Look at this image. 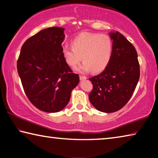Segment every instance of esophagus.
Wrapping results in <instances>:
<instances>
[{
    "label": "esophagus",
    "mask_w": 158,
    "mask_h": 158,
    "mask_svg": "<svg viewBox=\"0 0 158 158\" xmlns=\"http://www.w3.org/2000/svg\"><path fill=\"white\" fill-rule=\"evenodd\" d=\"M79 79H80V80H81V81H83V80H85V79H86V77H85V76L80 75V76H79Z\"/></svg>",
    "instance_id": "obj_1"
}]
</instances>
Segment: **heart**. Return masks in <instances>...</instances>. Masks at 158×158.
I'll list each match as a JSON object with an SVG mask.
<instances>
[{"label": "heart", "mask_w": 158, "mask_h": 158, "mask_svg": "<svg viewBox=\"0 0 158 158\" xmlns=\"http://www.w3.org/2000/svg\"><path fill=\"white\" fill-rule=\"evenodd\" d=\"M71 47H63V59L72 68H75L83 59L84 62L77 68L81 73H101L110 63L113 41L108 35L81 33L72 40Z\"/></svg>", "instance_id": "obj_1"}]
</instances>
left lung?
<instances>
[{"label":"left lung","mask_w":158,"mask_h":158,"mask_svg":"<svg viewBox=\"0 0 158 158\" xmlns=\"http://www.w3.org/2000/svg\"><path fill=\"white\" fill-rule=\"evenodd\" d=\"M112 57L105 70L90 78L93 85L90 103L98 111L112 113L123 107L132 97L139 79V63L133 45L119 32L110 33Z\"/></svg>","instance_id":"8db88e82"}]
</instances>
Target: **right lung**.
Wrapping results in <instances>:
<instances>
[{
  "label": "right lung",
  "mask_w": 158,
  "mask_h": 158,
  "mask_svg": "<svg viewBox=\"0 0 158 158\" xmlns=\"http://www.w3.org/2000/svg\"><path fill=\"white\" fill-rule=\"evenodd\" d=\"M63 28L52 27L31 37L21 47L17 71L26 96L40 110L55 113L68 105L79 82L64 60Z\"/></svg>",
  "instance_id": "1"
}]
</instances>
